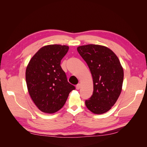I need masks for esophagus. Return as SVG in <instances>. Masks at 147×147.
Here are the masks:
<instances>
[{"mask_svg": "<svg viewBox=\"0 0 147 147\" xmlns=\"http://www.w3.org/2000/svg\"><path fill=\"white\" fill-rule=\"evenodd\" d=\"M76 89H78V90H79L80 89V88H81V84H78L77 85H76Z\"/></svg>", "mask_w": 147, "mask_h": 147, "instance_id": "esophagus-1", "label": "esophagus"}]
</instances>
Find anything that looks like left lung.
I'll list each match as a JSON object with an SVG mask.
<instances>
[{
	"mask_svg": "<svg viewBox=\"0 0 147 147\" xmlns=\"http://www.w3.org/2000/svg\"><path fill=\"white\" fill-rule=\"evenodd\" d=\"M88 64L93 80V93L85 104L95 114L109 111L121 93L123 69L117 55L110 48L89 44L77 48Z\"/></svg>",
	"mask_w": 147,
	"mask_h": 147,
	"instance_id": "obj_1",
	"label": "left lung"
}]
</instances>
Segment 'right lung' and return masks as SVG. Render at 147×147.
<instances>
[{
	"mask_svg": "<svg viewBox=\"0 0 147 147\" xmlns=\"http://www.w3.org/2000/svg\"><path fill=\"white\" fill-rule=\"evenodd\" d=\"M69 47L48 45L41 47L30 60L25 79L28 91L41 112L53 114L63 107L75 87L67 80L60 64Z\"/></svg>",
	"mask_w": 147,
	"mask_h": 147,
	"instance_id": "add662e5",
	"label": "right lung"
}]
</instances>
